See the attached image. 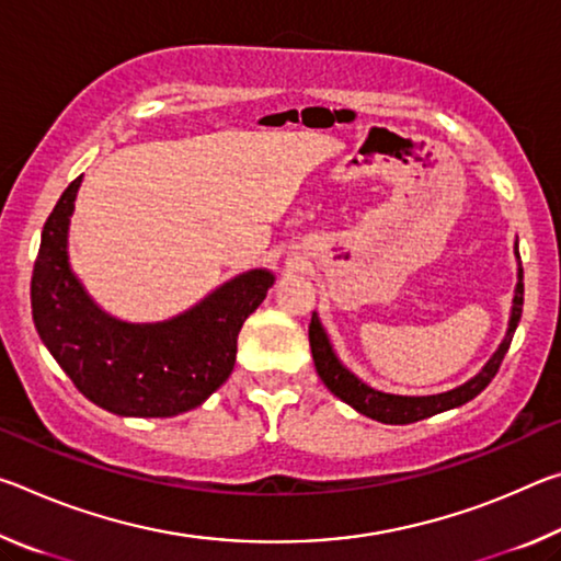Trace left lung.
<instances>
[{
	"label": "left lung",
	"instance_id": "obj_1",
	"mask_svg": "<svg viewBox=\"0 0 561 561\" xmlns=\"http://www.w3.org/2000/svg\"><path fill=\"white\" fill-rule=\"evenodd\" d=\"M515 254L519 260V247L515 242ZM522 301H525V284H522V264L517 267V287H515V299H512V311H510V324H507V334L502 339V344L497 346L495 354L490 356V360L482 366V371L478 376H472L470 381H465L462 386L453 388V391H445L438 396H396V393H383L376 391L368 383L360 381L356 374H351L348 368L341 364V358L336 356L334 346L327 336L324 327L317 317V311L311 314V324H309V346H311V356H314V366L317 374L331 393L341 401L348 403L351 408H356L358 413H364L374 421H381L388 425H405V423H415L423 421V417L438 415L443 411H450V408L465 405L472 401L474 396L482 393L488 388V383L495 378L500 371L502 358H505L507 348L512 344V336H515V329L519 324L522 317Z\"/></svg>",
	"mask_w": 561,
	"mask_h": 561
}]
</instances>
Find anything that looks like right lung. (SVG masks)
Segmentation results:
<instances>
[{"instance_id": "1", "label": "right lung", "mask_w": 561, "mask_h": 561, "mask_svg": "<svg viewBox=\"0 0 561 561\" xmlns=\"http://www.w3.org/2000/svg\"><path fill=\"white\" fill-rule=\"evenodd\" d=\"M81 178L64 190L42 230L32 274V314L44 346L79 391L106 411L170 417L203 405L227 378L244 319L267 297L274 274L250 270L185 314L128 324L103 311L69 264V217Z\"/></svg>"}]
</instances>
